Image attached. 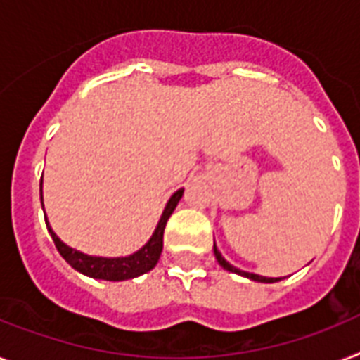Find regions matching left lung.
I'll list each match as a JSON object with an SVG mask.
<instances>
[{"label":"left lung","mask_w":360,"mask_h":360,"mask_svg":"<svg viewBox=\"0 0 360 360\" xmlns=\"http://www.w3.org/2000/svg\"><path fill=\"white\" fill-rule=\"evenodd\" d=\"M214 255H216V261L220 262L221 268H226V270L233 271V274H238V276H244V277H248V279H253V281H261V283H276V281H281V277H279V279H277V277H262V276H257V274H250V271L238 270V268H235V266H233V264H229V262H227L226 259L221 257V253H220V251H218V248H216V244H214Z\"/></svg>","instance_id":"left-lung-1"}]
</instances>
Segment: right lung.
<instances>
[{
  "label": "right lung",
  "mask_w": 360,
  "mask_h": 360,
  "mask_svg": "<svg viewBox=\"0 0 360 360\" xmlns=\"http://www.w3.org/2000/svg\"><path fill=\"white\" fill-rule=\"evenodd\" d=\"M181 195H183V188L177 190L174 195L168 201L165 212L160 216V221L157 229H155L153 236L150 238V242L146 244L142 250H139L136 253L129 257H120V259H103V257H89L81 253L77 250H72L64 242L58 240V236L55 235L51 227L48 224V231L51 233V238H53L55 246H57L58 253L64 257V261L68 262L72 268H75L77 271L84 274V276L94 277V279H105V281H125V279H133V277H139L146 271L153 270L155 264L159 262L160 251H162V236H165V227L168 218L172 216L174 209L179 203ZM40 200H42V181H40Z\"/></svg>",
  "instance_id": "add662e5"
}]
</instances>
